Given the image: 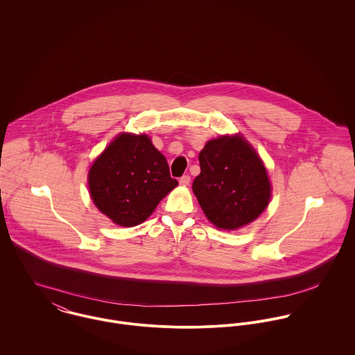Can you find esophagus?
Masks as SVG:
<instances>
[{"instance_id":"esophagus-1","label":"esophagus","mask_w":355,"mask_h":355,"mask_svg":"<svg viewBox=\"0 0 355 355\" xmlns=\"http://www.w3.org/2000/svg\"><path fill=\"white\" fill-rule=\"evenodd\" d=\"M179 183H180L182 186L190 184V176H189V175H183V176L179 179Z\"/></svg>"}]
</instances>
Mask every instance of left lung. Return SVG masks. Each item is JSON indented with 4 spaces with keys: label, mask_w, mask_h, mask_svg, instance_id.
Instances as JSON below:
<instances>
[{
    "label": "left lung",
    "mask_w": 355,
    "mask_h": 355,
    "mask_svg": "<svg viewBox=\"0 0 355 355\" xmlns=\"http://www.w3.org/2000/svg\"><path fill=\"white\" fill-rule=\"evenodd\" d=\"M193 191L207 220L221 230L254 221L269 205L270 182L259 155L242 135L207 141Z\"/></svg>",
    "instance_id": "obj_1"
}]
</instances>
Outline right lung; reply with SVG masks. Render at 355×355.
I'll return each instance as SVG.
<instances>
[{
    "mask_svg": "<svg viewBox=\"0 0 355 355\" xmlns=\"http://www.w3.org/2000/svg\"><path fill=\"white\" fill-rule=\"evenodd\" d=\"M176 186L166 158L144 134L117 135L89 171L93 202L121 227L144 223Z\"/></svg>",
    "mask_w": 355,
    "mask_h": 355,
    "instance_id": "add662e5",
    "label": "right lung"
}]
</instances>
